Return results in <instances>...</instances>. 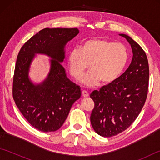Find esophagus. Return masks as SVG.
Returning a JSON list of instances; mask_svg holds the SVG:
<instances>
[{"label":"esophagus","instance_id":"esophagus-1","mask_svg":"<svg viewBox=\"0 0 160 160\" xmlns=\"http://www.w3.org/2000/svg\"><path fill=\"white\" fill-rule=\"evenodd\" d=\"M82 96H83L84 98H86V97L89 96V93H88L87 91L83 90V91H82Z\"/></svg>","mask_w":160,"mask_h":160}]
</instances>
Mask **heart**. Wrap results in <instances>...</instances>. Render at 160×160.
<instances>
[{
    "label": "heart",
    "instance_id": "heart-1",
    "mask_svg": "<svg viewBox=\"0 0 160 160\" xmlns=\"http://www.w3.org/2000/svg\"><path fill=\"white\" fill-rule=\"evenodd\" d=\"M128 60V49L123 44L94 38L84 42L79 49L71 51L68 65L71 76L78 80L89 63L90 69L81 78L80 82L91 87L100 81L108 84L117 80L127 66Z\"/></svg>",
    "mask_w": 160,
    "mask_h": 160
}]
</instances>
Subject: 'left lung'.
Masks as SVG:
<instances>
[{"label": "left lung", "instance_id": "left-lung-1", "mask_svg": "<svg viewBox=\"0 0 160 160\" xmlns=\"http://www.w3.org/2000/svg\"><path fill=\"white\" fill-rule=\"evenodd\" d=\"M119 35L131 45V63L117 80L90 94L95 103L91 125L98 135L107 138L130 127L143 108L148 93L149 67L146 53L130 36Z\"/></svg>", "mask_w": 160, "mask_h": 160}]
</instances>
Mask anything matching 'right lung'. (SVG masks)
Here are the masks:
<instances>
[{"instance_id":"add662e5","label":"right lung","mask_w":160,"mask_h":160,"mask_svg":"<svg viewBox=\"0 0 160 160\" xmlns=\"http://www.w3.org/2000/svg\"><path fill=\"white\" fill-rule=\"evenodd\" d=\"M79 33L77 28H45L28 40L17 56L13 80L16 105L32 127L42 132L59 129L73 104L81 96L80 86L67 78L61 64L65 58V46ZM36 54L51 59L50 69L41 83L29 78L30 67Z\"/></svg>"}]
</instances>
